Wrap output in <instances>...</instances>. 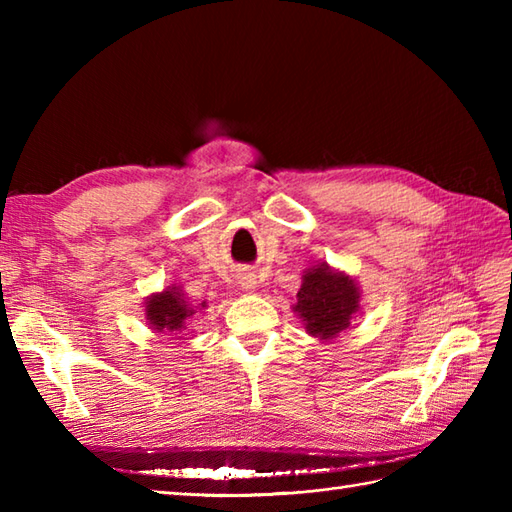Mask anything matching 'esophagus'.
Wrapping results in <instances>:
<instances>
[{"label":"esophagus","mask_w":512,"mask_h":512,"mask_svg":"<svg viewBox=\"0 0 512 512\" xmlns=\"http://www.w3.org/2000/svg\"><path fill=\"white\" fill-rule=\"evenodd\" d=\"M244 281H242V284H244V288H255L257 286V281H255V277L253 275H248V277H242Z\"/></svg>","instance_id":"obj_1"}]
</instances>
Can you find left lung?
Returning a JSON list of instances; mask_svg holds the SVG:
<instances>
[{
  "label": "left lung",
  "instance_id": "left-lung-1",
  "mask_svg": "<svg viewBox=\"0 0 512 512\" xmlns=\"http://www.w3.org/2000/svg\"><path fill=\"white\" fill-rule=\"evenodd\" d=\"M361 295L354 277L321 262L303 270L292 312L314 339L332 341L350 328L356 312L361 310Z\"/></svg>",
  "mask_w": 512,
  "mask_h": 512
}]
</instances>
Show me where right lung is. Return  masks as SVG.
Wrapping results in <instances>:
<instances>
[{
  "mask_svg": "<svg viewBox=\"0 0 512 512\" xmlns=\"http://www.w3.org/2000/svg\"><path fill=\"white\" fill-rule=\"evenodd\" d=\"M206 308H209L206 306V301L193 303L187 297V292H184L180 286L171 284L165 290L151 292V295L145 299V319L154 332L173 334V332L187 330V325L195 314L204 312Z\"/></svg>",
  "mask_w": 512,
  "mask_h": 512,
  "instance_id": "add662e5",
  "label": "right lung"
}]
</instances>
